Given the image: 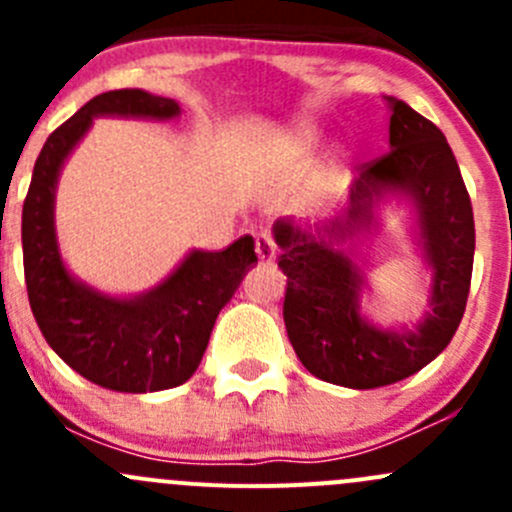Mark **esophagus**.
I'll return each mask as SVG.
<instances>
[{"instance_id":"1","label":"esophagus","mask_w":512,"mask_h":512,"mask_svg":"<svg viewBox=\"0 0 512 512\" xmlns=\"http://www.w3.org/2000/svg\"><path fill=\"white\" fill-rule=\"evenodd\" d=\"M255 252H257V257H260L262 262L275 260L277 242H275V237H272L270 230H260V232H257V235H255Z\"/></svg>"}]
</instances>
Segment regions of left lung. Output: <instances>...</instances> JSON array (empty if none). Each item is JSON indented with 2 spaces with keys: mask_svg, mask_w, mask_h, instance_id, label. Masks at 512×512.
<instances>
[{
  "mask_svg": "<svg viewBox=\"0 0 512 512\" xmlns=\"http://www.w3.org/2000/svg\"><path fill=\"white\" fill-rule=\"evenodd\" d=\"M389 101L391 151L361 163L344 220L317 235L287 220L275 225L277 265L287 275L282 317L294 354L309 374L347 389L396 384L436 359L456 334L471 289L476 227L456 156L436 123L409 103ZM391 187L415 198L434 267L432 312L414 333H381L360 319L358 271L333 250L334 241L368 224L373 200Z\"/></svg>",
  "mask_w": 512,
  "mask_h": 512,
  "instance_id": "obj_1",
  "label": "left lung"
}]
</instances>
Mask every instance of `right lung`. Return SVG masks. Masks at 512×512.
Instances as JSON below:
<instances>
[{
	"mask_svg": "<svg viewBox=\"0 0 512 512\" xmlns=\"http://www.w3.org/2000/svg\"><path fill=\"white\" fill-rule=\"evenodd\" d=\"M173 98L141 89L106 91L61 123L41 148L22 210L24 280L41 334L76 374L123 394L163 391L188 381L208 347L220 309L257 262L255 242L240 237L220 252H190L148 294L111 299L66 272L56 250L54 185L59 168L94 116L173 118Z\"/></svg>",
	"mask_w": 512,
	"mask_h": 512,
	"instance_id": "obj_1",
	"label": "right lung"
}]
</instances>
